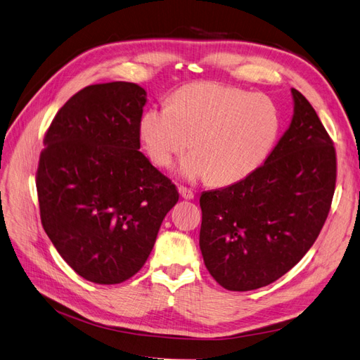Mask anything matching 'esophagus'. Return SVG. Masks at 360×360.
Returning a JSON list of instances; mask_svg holds the SVG:
<instances>
[{
  "mask_svg": "<svg viewBox=\"0 0 360 360\" xmlns=\"http://www.w3.org/2000/svg\"><path fill=\"white\" fill-rule=\"evenodd\" d=\"M179 193H180V197L183 200H193V197H195L193 192L191 189H188V188H184V186L179 188Z\"/></svg>",
  "mask_w": 360,
  "mask_h": 360,
  "instance_id": "34e87169",
  "label": "esophagus"
}]
</instances>
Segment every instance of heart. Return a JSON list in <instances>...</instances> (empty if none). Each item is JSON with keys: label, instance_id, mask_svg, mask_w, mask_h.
I'll list each match as a JSON object with an SVG mask.
<instances>
[{"label": "heart", "instance_id": "heart-1", "mask_svg": "<svg viewBox=\"0 0 360 360\" xmlns=\"http://www.w3.org/2000/svg\"><path fill=\"white\" fill-rule=\"evenodd\" d=\"M281 127V111L269 96L198 82L174 93L169 106L146 111L139 136L158 167H168L192 143L195 150L177 163L176 172L188 181L212 179L226 186L263 165Z\"/></svg>", "mask_w": 360, "mask_h": 360}]
</instances>
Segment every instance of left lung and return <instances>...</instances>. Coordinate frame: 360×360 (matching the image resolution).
<instances>
[{"mask_svg": "<svg viewBox=\"0 0 360 360\" xmlns=\"http://www.w3.org/2000/svg\"><path fill=\"white\" fill-rule=\"evenodd\" d=\"M288 129L255 172L201 193L200 249L217 284L230 291L266 287L308 252L328 217L336 156L311 103L291 89Z\"/></svg>", "mask_w": 360, "mask_h": 360, "instance_id": "8db88e82", "label": "left lung"}]
</instances>
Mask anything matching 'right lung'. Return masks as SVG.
<instances>
[{
    "mask_svg": "<svg viewBox=\"0 0 360 360\" xmlns=\"http://www.w3.org/2000/svg\"><path fill=\"white\" fill-rule=\"evenodd\" d=\"M147 91L132 82L85 86L48 129L37 169L41 225L84 279L112 285L146 264L176 186L139 151Z\"/></svg>",
    "mask_w": 360,
    "mask_h": 360,
    "instance_id": "obj_1",
    "label": "right lung"
}]
</instances>
